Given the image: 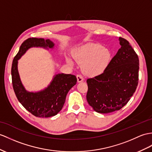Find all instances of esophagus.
Returning <instances> with one entry per match:
<instances>
[{"mask_svg":"<svg viewBox=\"0 0 152 152\" xmlns=\"http://www.w3.org/2000/svg\"><path fill=\"white\" fill-rule=\"evenodd\" d=\"M77 81H78V83L83 82V81L84 80L83 77L81 75H77Z\"/></svg>","mask_w":152,"mask_h":152,"instance_id":"34e87169","label":"esophagus"}]
</instances>
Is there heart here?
<instances>
[{"mask_svg":"<svg viewBox=\"0 0 152 152\" xmlns=\"http://www.w3.org/2000/svg\"><path fill=\"white\" fill-rule=\"evenodd\" d=\"M73 57L79 64H83L84 73L90 75H97L106 69L112 58L109 49L98 43H88L79 47L73 53ZM72 64L69 58H66Z\"/></svg>","mask_w":152,"mask_h":152,"instance_id":"b5f03b06","label":"heart"}]
</instances>
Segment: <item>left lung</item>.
Segmentation results:
<instances>
[{"mask_svg":"<svg viewBox=\"0 0 152 152\" xmlns=\"http://www.w3.org/2000/svg\"><path fill=\"white\" fill-rule=\"evenodd\" d=\"M102 73L87 79L86 99L96 112L108 113L121 110L134 95L139 82L138 55L127 40Z\"/></svg>","mask_w":152,"mask_h":152,"instance_id":"8db88e82","label":"left lung"}]
</instances>
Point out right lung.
<instances>
[{
    "label": "right lung",
    "mask_w": 152,
    "mask_h": 152,
    "mask_svg": "<svg viewBox=\"0 0 152 152\" xmlns=\"http://www.w3.org/2000/svg\"><path fill=\"white\" fill-rule=\"evenodd\" d=\"M55 44L50 39L29 38L23 42L19 51L14 57L12 66L13 88L20 104L33 115L50 117L57 115L63 107L66 95L77 83V77L71 74L58 73L55 75L49 86L38 92L26 90L18 72V60L29 48L40 47L53 49Z\"/></svg>",
    "instance_id": "right-lung-1"
}]
</instances>
